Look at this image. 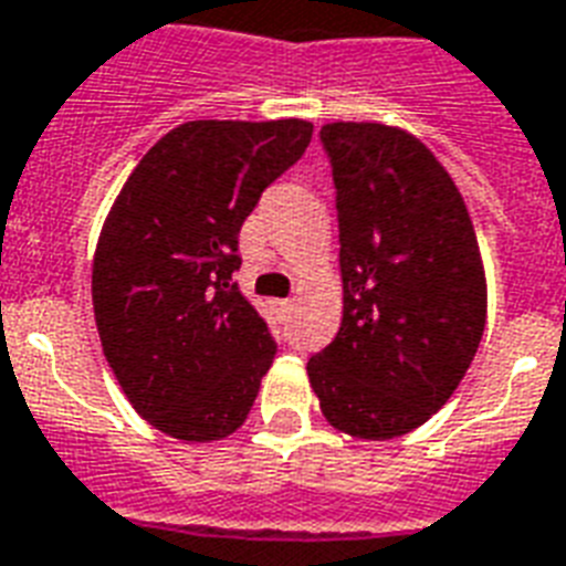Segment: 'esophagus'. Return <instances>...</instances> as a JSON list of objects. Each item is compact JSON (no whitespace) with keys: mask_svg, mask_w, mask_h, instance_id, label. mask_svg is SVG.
<instances>
[{"mask_svg":"<svg viewBox=\"0 0 566 566\" xmlns=\"http://www.w3.org/2000/svg\"><path fill=\"white\" fill-rule=\"evenodd\" d=\"M277 307H280V313H289V310L295 307V301H292V298H286V301H277Z\"/></svg>","mask_w":566,"mask_h":566,"instance_id":"esophagus-1","label":"esophagus"}]
</instances>
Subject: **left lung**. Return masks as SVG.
Instances as JSON below:
<instances>
[{
    "mask_svg": "<svg viewBox=\"0 0 566 566\" xmlns=\"http://www.w3.org/2000/svg\"><path fill=\"white\" fill-rule=\"evenodd\" d=\"M322 148L337 190L343 322L307 360L331 427L397 439L450 399L486 325V280L460 190L420 139L334 122Z\"/></svg>",
    "mask_w": 566,
    "mask_h": 566,
    "instance_id": "obj_1",
    "label": "left lung"
}]
</instances>
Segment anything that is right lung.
Segmentation results:
<instances>
[{
	"label": "right lung",
	"mask_w": 566,
	"mask_h": 566,
	"mask_svg": "<svg viewBox=\"0 0 566 566\" xmlns=\"http://www.w3.org/2000/svg\"><path fill=\"white\" fill-rule=\"evenodd\" d=\"M310 137L301 118L172 127L101 229L92 265L101 346L130 406L172 439L235 432L277 355L268 322L232 283L238 232Z\"/></svg>",
	"instance_id": "1"
}]
</instances>
